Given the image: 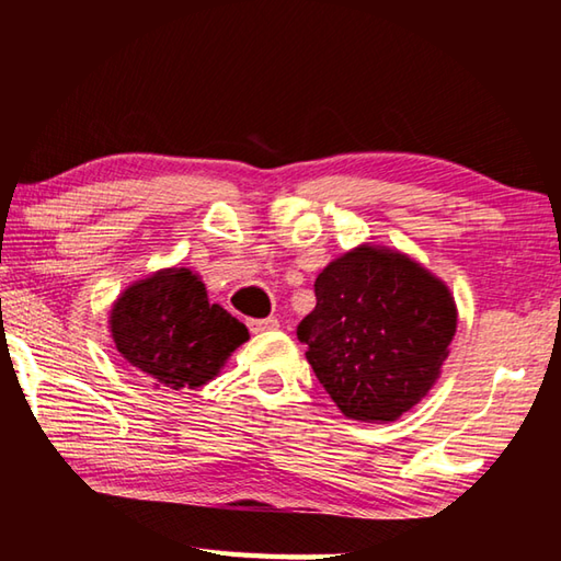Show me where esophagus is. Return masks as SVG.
Instances as JSON below:
<instances>
[{
	"label": "esophagus",
	"mask_w": 561,
	"mask_h": 561,
	"mask_svg": "<svg viewBox=\"0 0 561 561\" xmlns=\"http://www.w3.org/2000/svg\"><path fill=\"white\" fill-rule=\"evenodd\" d=\"M247 327H250L252 334H262V331H272L279 327V321L274 317H267V319H250L247 321Z\"/></svg>",
	"instance_id": "1"
}]
</instances>
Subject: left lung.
I'll use <instances>...</instances> for the list:
<instances>
[{"mask_svg": "<svg viewBox=\"0 0 561 561\" xmlns=\"http://www.w3.org/2000/svg\"><path fill=\"white\" fill-rule=\"evenodd\" d=\"M317 307L297 336L339 411L396 421L431 391L458 327L445 284L386 247L360 244L314 282Z\"/></svg>", "mask_w": 561, "mask_h": 561, "instance_id": "obj_1", "label": "left lung"}]
</instances>
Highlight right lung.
<instances>
[{
	"mask_svg": "<svg viewBox=\"0 0 561 561\" xmlns=\"http://www.w3.org/2000/svg\"><path fill=\"white\" fill-rule=\"evenodd\" d=\"M111 336L121 356L163 391L201 388L250 334L185 267L160 270L113 301Z\"/></svg>",
	"mask_w": 561,
	"mask_h": 561,
	"instance_id": "1",
	"label": "right lung"
}]
</instances>
